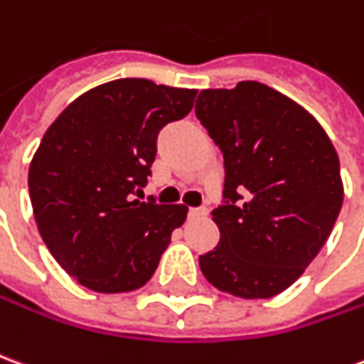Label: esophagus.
Returning <instances> with one entry per match:
<instances>
[{
  "instance_id": "34e87169",
  "label": "esophagus",
  "mask_w": 364,
  "mask_h": 364,
  "mask_svg": "<svg viewBox=\"0 0 364 364\" xmlns=\"http://www.w3.org/2000/svg\"><path fill=\"white\" fill-rule=\"evenodd\" d=\"M207 215V208L205 207H191L189 208V217L195 218V217H205Z\"/></svg>"
}]
</instances>
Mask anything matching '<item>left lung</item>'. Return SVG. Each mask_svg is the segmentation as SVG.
I'll return each instance as SVG.
<instances>
[{"mask_svg": "<svg viewBox=\"0 0 364 364\" xmlns=\"http://www.w3.org/2000/svg\"><path fill=\"white\" fill-rule=\"evenodd\" d=\"M195 114L225 157L223 199L210 213L220 240L199 256L200 272L232 296H276L304 274L339 217L337 151L311 114L254 80L203 90Z\"/></svg>", "mask_w": 364, "mask_h": 364, "instance_id": "obj_1", "label": "left lung"}]
</instances>
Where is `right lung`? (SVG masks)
<instances>
[{"label":"right lung","instance_id":"add662e5","mask_svg":"<svg viewBox=\"0 0 364 364\" xmlns=\"http://www.w3.org/2000/svg\"><path fill=\"white\" fill-rule=\"evenodd\" d=\"M197 90L120 78L68 104L29 167L39 232L68 276L102 294L141 288L154 276L183 205L144 195L157 136L193 108Z\"/></svg>","mask_w":364,"mask_h":364}]
</instances>
